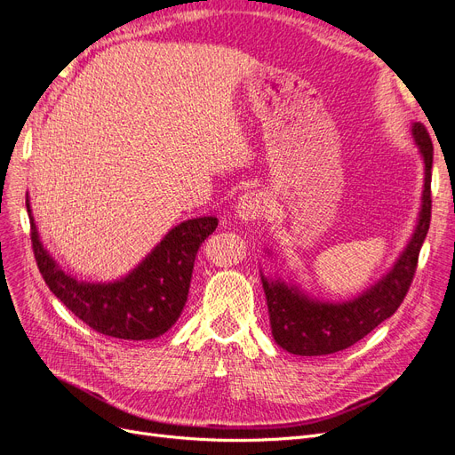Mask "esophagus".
<instances>
[{
	"instance_id": "esophagus-1",
	"label": "esophagus",
	"mask_w": 455,
	"mask_h": 455,
	"mask_svg": "<svg viewBox=\"0 0 455 455\" xmlns=\"http://www.w3.org/2000/svg\"><path fill=\"white\" fill-rule=\"evenodd\" d=\"M267 212V196L262 191H249L238 198L236 213L242 221H257Z\"/></svg>"
}]
</instances>
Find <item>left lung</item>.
Instances as JSON below:
<instances>
[{
    "mask_svg": "<svg viewBox=\"0 0 455 455\" xmlns=\"http://www.w3.org/2000/svg\"><path fill=\"white\" fill-rule=\"evenodd\" d=\"M412 134L426 163L422 210L407 249L388 274L362 296L343 304L313 301L298 289L262 275L272 335L284 350L298 356H323L345 350L392 316L405 299L431 223L433 144L422 124L412 125Z\"/></svg>",
    "mask_w": 455,
    "mask_h": 455,
    "instance_id": "1",
    "label": "left lung"
}]
</instances>
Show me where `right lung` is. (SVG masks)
Wrapping results in <instances>:
<instances>
[{
    "mask_svg": "<svg viewBox=\"0 0 455 455\" xmlns=\"http://www.w3.org/2000/svg\"><path fill=\"white\" fill-rule=\"evenodd\" d=\"M28 213L29 202L26 200ZM217 217L189 219L166 234L134 270L116 283H80L43 249L29 217L33 255L48 289L92 330L117 339H156L172 328L188 301L195 257Z\"/></svg>",
    "mask_w": 455,
    "mask_h": 455,
    "instance_id": "1",
    "label": "right lung"
}]
</instances>
